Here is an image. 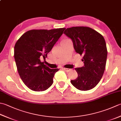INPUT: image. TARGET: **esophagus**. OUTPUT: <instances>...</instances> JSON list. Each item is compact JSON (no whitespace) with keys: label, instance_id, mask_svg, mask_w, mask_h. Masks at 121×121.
I'll return each instance as SVG.
<instances>
[{"label":"esophagus","instance_id":"34e87169","mask_svg":"<svg viewBox=\"0 0 121 121\" xmlns=\"http://www.w3.org/2000/svg\"><path fill=\"white\" fill-rule=\"evenodd\" d=\"M63 70H65V71L67 72H70L71 71V69H68V68H63Z\"/></svg>","mask_w":121,"mask_h":121}]
</instances>
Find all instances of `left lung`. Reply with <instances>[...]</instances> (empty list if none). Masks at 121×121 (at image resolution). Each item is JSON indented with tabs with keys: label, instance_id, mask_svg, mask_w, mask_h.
Masks as SVG:
<instances>
[{
	"label": "left lung",
	"instance_id": "obj_1",
	"mask_svg": "<svg viewBox=\"0 0 121 121\" xmlns=\"http://www.w3.org/2000/svg\"><path fill=\"white\" fill-rule=\"evenodd\" d=\"M63 34L71 39L75 51L83 56L84 66L75 68L78 76L71 81L72 84L81 91L94 88L100 82L105 68L108 51L104 38L87 27L67 28Z\"/></svg>",
	"mask_w": 121,
	"mask_h": 121
}]
</instances>
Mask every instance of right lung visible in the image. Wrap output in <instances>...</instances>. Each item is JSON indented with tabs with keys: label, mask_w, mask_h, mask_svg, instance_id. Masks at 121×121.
Wrapping results in <instances>:
<instances>
[{
	"label": "right lung",
	"mask_w": 121,
	"mask_h": 121,
	"mask_svg": "<svg viewBox=\"0 0 121 121\" xmlns=\"http://www.w3.org/2000/svg\"><path fill=\"white\" fill-rule=\"evenodd\" d=\"M65 29L29 30L16 43L14 57L18 73L31 90L43 91L52 84L54 74L59 69H50L40 59H46Z\"/></svg>",
	"instance_id": "add662e5"
}]
</instances>
